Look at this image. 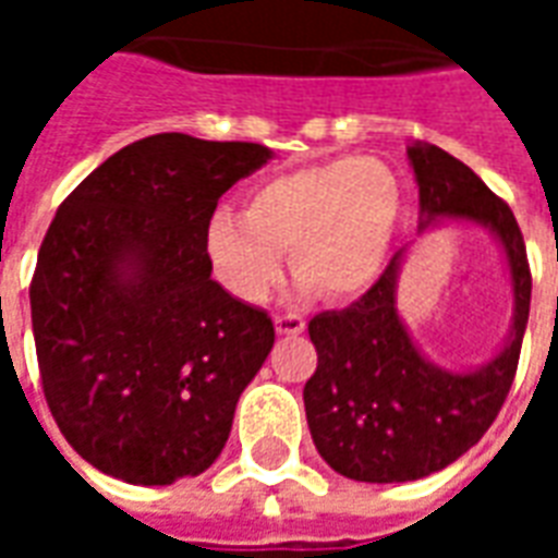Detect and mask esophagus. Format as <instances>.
<instances>
[{
    "label": "esophagus",
    "instance_id": "esophagus-1",
    "mask_svg": "<svg viewBox=\"0 0 558 558\" xmlns=\"http://www.w3.org/2000/svg\"><path fill=\"white\" fill-rule=\"evenodd\" d=\"M304 316L302 314H278L275 316V328L278 335H302L304 331Z\"/></svg>",
    "mask_w": 558,
    "mask_h": 558
}]
</instances>
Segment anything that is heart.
Here are the masks:
<instances>
[{
  "mask_svg": "<svg viewBox=\"0 0 558 558\" xmlns=\"http://www.w3.org/2000/svg\"><path fill=\"white\" fill-rule=\"evenodd\" d=\"M403 220V184L379 158H331L251 187L242 211L218 208L203 247L215 278L242 302H266L290 254L295 278L328 302L374 287Z\"/></svg>",
  "mask_w": 558,
  "mask_h": 558,
  "instance_id": "1",
  "label": "heart"
}]
</instances>
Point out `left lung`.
<instances>
[{
	"instance_id": "obj_1",
	"label": "left lung",
	"mask_w": 558,
	"mask_h": 558,
	"mask_svg": "<svg viewBox=\"0 0 558 558\" xmlns=\"http://www.w3.org/2000/svg\"><path fill=\"white\" fill-rule=\"evenodd\" d=\"M418 182L421 230L430 220L478 223L496 235L511 268L514 323L502 352L454 374L427 362L398 314L403 254L359 302L311 319L316 371L304 412L316 451L352 481L395 484L439 472L487 433L514 383L532 302V271L514 211L463 160L430 143L407 148Z\"/></svg>"
}]
</instances>
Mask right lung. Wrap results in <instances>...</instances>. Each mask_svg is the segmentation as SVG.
I'll list each match as a JSON object with an SVG mask.
<instances>
[{"instance_id": "1", "label": "right lung", "mask_w": 558, "mask_h": 558, "mask_svg": "<svg viewBox=\"0 0 558 558\" xmlns=\"http://www.w3.org/2000/svg\"><path fill=\"white\" fill-rule=\"evenodd\" d=\"M259 143L155 134L68 194L32 275L47 407L71 448L128 484L206 472L275 343L271 316L211 280L203 232Z\"/></svg>"}]
</instances>
